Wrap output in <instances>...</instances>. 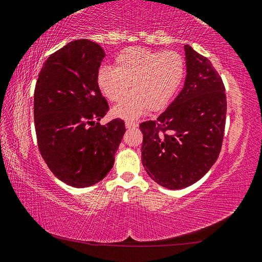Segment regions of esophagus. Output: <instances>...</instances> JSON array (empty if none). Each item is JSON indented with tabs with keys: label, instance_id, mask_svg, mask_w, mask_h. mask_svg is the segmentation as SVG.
Returning a JSON list of instances; mask_svg holds the SVG:
<instances>
[{
	"label": "esophagus",
	"instance_id": "34e87169",
	"mask_svg": "<svg viewBox=\"0 0 262 262\" xmlns=\"http://www.w3.org/2000/svg\"><path fill=\"white\" fill-rule=\"evenodd\" d=\"M125 126H126V128H135V127L138 126V124H137L136 122L126 121V122H125Z\"/></svg>",
	"mask_w": 262,
	"mask_h": 262
}]
</instances>
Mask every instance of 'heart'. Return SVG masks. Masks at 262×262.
Wrapping results in <instances>:
<instances>
[{"mask_svg": "<svg viewBox=\"0 0 262 262\" xmlns=\"http://www.w3.org/2000/svg\"><path fill=\"white\" fill-rule=\"evenodd\" d=\"M184 76V59L176 52H154L141 47L124 49L115 58V68L102 67L98 85L112 102L125 98L113 109L115 117L136 121L146 110H159L175 94Z\"/></svg>", "mask_w": 262, "mask_h": 262, "instance_id": "b5f03b06", "label": "heart"}]
</instances>
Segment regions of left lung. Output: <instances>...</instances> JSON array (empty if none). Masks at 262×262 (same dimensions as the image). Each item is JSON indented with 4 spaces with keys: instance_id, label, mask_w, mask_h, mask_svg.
Wrapping results in <instances>:
<instances>
[{
    "instance_id": "left-lung-1",
    "label": "left lung",
    "mask_w": 262,
    "mask_h": 262,
    "mask_svg": "<svg viewBox=\"0 0 262 262\" xmlns=\"http://www.w3.org/2000/svg\"><path fill=\"white\" fill-rule=\"evenodd\" d=\"M182 91L155 119L141 123V162L159 185L181 190L198 182L216 162L226 125L223 81L208 58L184 46Z\"/></svg>"
}]
</instances>
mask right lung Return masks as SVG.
Masks as SVG:
<instances>
[{"label":"right lung","instance_id":"add662e5","mask_svg":"<svg viewBox=\"0 0 262 262\" xmlns=\"http://www.w3.org/2000/svg\"><path fill=\"white\" fill-rule=\"evenodd\" d=\"M104 56L93 41H71L46 59L34 90L41 157L59 181L78 189L107 176L125 134L122 119L99 123L109 109L98 85Z\"/></svg>","mask_w":262,"mask_h":262}]
</instances>
